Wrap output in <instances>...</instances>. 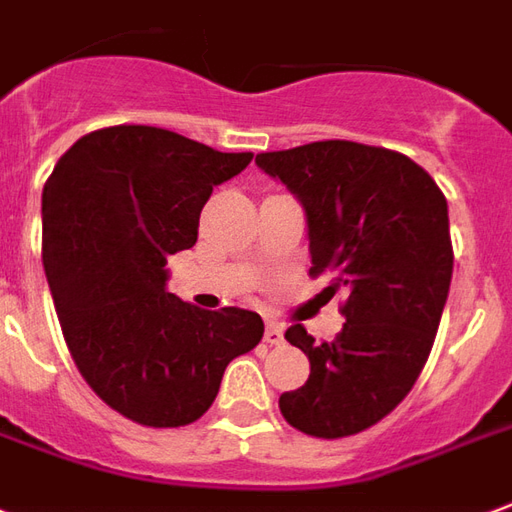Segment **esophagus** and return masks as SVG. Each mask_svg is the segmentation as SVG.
Returning a JSON list of instances; mask_svg holds the SVG:
<instances>
[{"label": "esophagus", "mask_w": 512, "mask_h": 512, "mask_svg": "<svg viewBox=\"0 0 512 512\" xmlns=\"http://www.w3.org/2000/svg\"><path fill=\"white\" fill-rule=\"evenodd\" d=\"M264 342L267 344L284 342V328H281L278 322H267V328H264Z\"/></svg>", "instance_id": "34e87169"}]
</instances>
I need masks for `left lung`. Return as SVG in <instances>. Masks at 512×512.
<instances>
[{
    "instance_id": "obj_1",
    "label": "left lung",
    "mask_w": 512,
    "mask_h": 512,
    "mask_svg": "<svg viewBox=\"0 0 512 512\" xmlns=\"http://www.w3.org/2000/svg\"><path fill=\"white\" fill-rule=\"evenodd\" d=\"M256 165L306 209L308 275L331 281L322 295L347 292L333 342L300 322L284 333L311 375L278 408L306 436H355L408 397L433 350L455 262L447 198L405 154L353 140L264 151Z\"/></svg>"
}]
</instances>
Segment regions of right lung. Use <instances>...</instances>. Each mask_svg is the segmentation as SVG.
Instances as JSON below:
<instances>
[{
	"instance_id": "right-lung-1",
	"label": "right lung",
	"mask_w": 512,
	"mask_h": 512,
	"mask_svg": "<svg viewBox=\"0 0 512 512\" xmlns=\"http://www.w3.org/2000/svg\"><path fill=\"white\" fill-rule=\"evenodd\" d=\"M253 154L157 126L79 137L43 187V270L68 353L101 400L143 427H184L226 366L262 342L256 311H204L165 289L168 256L198 239L215 184Z\"/></svg>"
}]
</instances>
